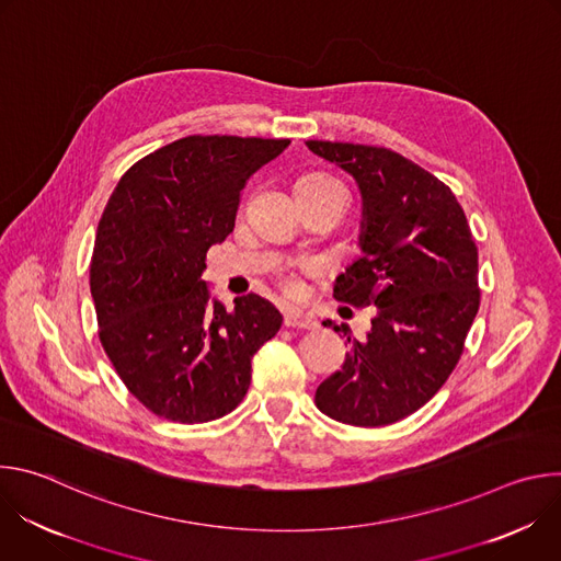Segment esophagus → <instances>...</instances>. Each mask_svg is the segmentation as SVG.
<instances>
[{
  "mask_svg": "<svg viewBox=\"0 0 561 561\" xmlns=\"http://www.w3.org/2000/svg\"><path fill=\"white\" fill-rule=\"evenodd\" d=\"M284 327L286 329H314L317 327V319L304 310L290 308L284 312Z\"/></svg>",
  "mask_w": 561,
  "mask_h": 561,
  "instance_id": "1",
  "label": "esophagus"
}]
</instances>
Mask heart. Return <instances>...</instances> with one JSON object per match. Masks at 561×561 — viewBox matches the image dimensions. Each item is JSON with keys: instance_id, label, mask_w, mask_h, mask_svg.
<instances>
[{"instance_id": "heart-1", "label": "heart", "mask_w": 561, "mask_h": 561, "mask_svg": "<svg viewBox=\"0 0 561 561\" xmlns=\"http://www.w3.org/2000/svg\"><path fill=\"white\" fill-rule=\"evenodd\" d=\"M308 180H327V178H317V175H312V178H308ZM327 182H331V180H327Z\"/></svg>"}]
</instances>
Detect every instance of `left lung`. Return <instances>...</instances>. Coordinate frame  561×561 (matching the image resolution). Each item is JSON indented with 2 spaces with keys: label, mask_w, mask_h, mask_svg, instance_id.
<instances>
[{
  "label": "left lung",
  "mask_w": 561,
  "mask_h": 561,
  "mask_svg": "<svg viewBox=\"0 0 561 561\" xmlns=\"http://www.w3.org/2000/svg\"><path fill=\"white\" fill-rule=\"evenodd\" d=\"M308 150L353 175L362 195L357 257L333 295L375 306L364 342L344 331V366L314 404L351 426H386L422 409L459 362L479 310L477 247L453 191L388 148L308 139Z\"/></svg>",
  "instance_id": "obj_1"
}]
</instances>
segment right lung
<instances>
[{"instance_id": "obj_1", "label": "right lung", "mask_w": 561, "mask_h": 561, "mask_svg": "<svg viewBox=\"0 0 561 561\" xmlns=\"http://www.w3.org/2000/svg\"><path fill=\"white\" fill-rule=\"evenodd\" d=\"M290 139L191 135L130 167L95 234L91 295L117 375L159 417H224L251 386L253 355L282 327L249 293L234 308L210 297L206 253L234 228L249 178Z\"/></svg>"}]
</instances>
